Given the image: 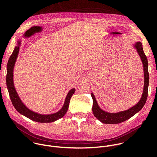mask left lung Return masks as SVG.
<instances>
[{"label": "left lung", "mask_w": 157, "mask_h": 157, "mask_svg": "<svg viewBox=\"0 0 157 157\" xmlns=\"http://www.w3.org/2000/svg\"><path fill=\"white\" fill-rule=\"evenodd\" d=\"M134 47L137 50V53L142 60L143 66H144V91L142 93V98L139 102L136 105L131 107L130 109L119 112L117 113H109L107 112L104 111L102 110L96 99L95 96H94L93 93H91V96L93 101V113L94 116L101 122L104 124H119L122 122H124L130 117L133 116L136 114H137L138 112H139L144 106L147 96H148V87L149 84V74H148V60L145 54L144 53L142 44L141 42H137Z\"/></svg>", "instance_id": "obj_1"}]
</instances>
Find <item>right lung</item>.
<instances>
[{
    "label": "right lung",
    "mask_w": 157,
    "mask_h": 157,
    "mask_svg": "<svg viewBox=\"0 0 157 157\" xmlns=\"http://www.w3.org/2000/svg\"><path fill=\"white\" fill-rule=\"evenodd\" d=\"M20 45V42L18 41V45L16 46L13 51L12 54L9 58L7 67V76H6V82L7 86L9 91V96L10 98V100L12 103L15 109L18 112L21 114L24 115V116L27 117V118L41 123H47V122H53L56 121L61 117H63L65 114L66 113L67 110L68 109L70 102L71 96L75 92V89H71L69 91L66 96L64 104L60 110H59L57 113L52 114L48 115H42L38 113L33 112L32 110L28 109L20 100V98L18 97L16 90L15 89L13 85V66L15 65L17 58L18 56V52H19V47Z\"/></svg>",
    "instance_id": "add662e5"
}]
</instances>
